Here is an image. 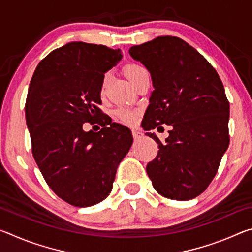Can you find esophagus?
Masks as SVG:
<instances>
[{
    "mask_svg": "<svg viewBox=\"0 0 252 252\" xmlns=\"http://www.w3.org/2000/svg\"><path fill=\"white\" fill-rule=\"evenodd\" d=\"M132 135H133V138H134L135 140H139V139H141V138H142V136H143V133H142L141 131L133 129V130H132Z\"/></svg>",
    "mask_w": 252,
    "mask_h": 252,
    "instance_id": "1",
    "label": "esophagus"
}]
</instances>
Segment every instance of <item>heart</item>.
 I'll return each instance as SVG.
<instances>
[{
	"label": "heart",
	"mask_w": 252,
	"mask_h": 252,
	"mask_svg": "<svg viewBox=\"0 0 252 252\" xmlns=\"http://www.w3.org/2000/svg\"><path fill=\"white\" fill-rule=\"evenodd\" d=\"M147 70L144 69L142 65L136 64V63H129L125 66V74L127 79H129L132 83H134L136 80H138L140 76L143 73H146ZM106 80H108V73L103 75V80H102V83L103 85L105 84ZM117 117L120 119L122 122L126 123V125H132L136 121V118H138V112L135 110L127 109V108H120L117 110Z\"/></svg>",
	"instance_id": "b5f03b06"
}]
</instances>
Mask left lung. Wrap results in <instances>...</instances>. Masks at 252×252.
Here are the masks:
<instances>
[{"label":"left lung","instance_id":"left-lung-1","mask_svg":"<svg viewBox=\"0 0 252 252\" xmlns=\"http://www.w3.org/2000/svg\"><path fill=\"white\" fill-rule=\"evenodd\" d=\"M129 53L150 72L153 90L142 126H171L147 164L152 186L162 197L187 201L201 194L218 172L229 147L230 105L219 74L197 50L177 36H158Z\"/></svg>","mask_w":252,"mask_h":252}]
</instances>
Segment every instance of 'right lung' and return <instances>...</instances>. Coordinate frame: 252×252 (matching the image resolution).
<instances>
[{"mask_svg":"<svg viewBox=\"0 0 252 252\" xmlns=\"http://www.w3.org/2000/svg\"><path fill=\"white\" fill-rule=\"evenodd\" d=\"M121 59L120 50L71 42L46 55L30 82L25 119L33 158L48 186L71 206L108 197L133 142L126 126L98 119L103 75ZM85 122L104 127L85 132Z\"/></svg>","mask_w":252,"mask_h":252,"instance_id":"add662e5","label":"right lung"}]
</instances>
